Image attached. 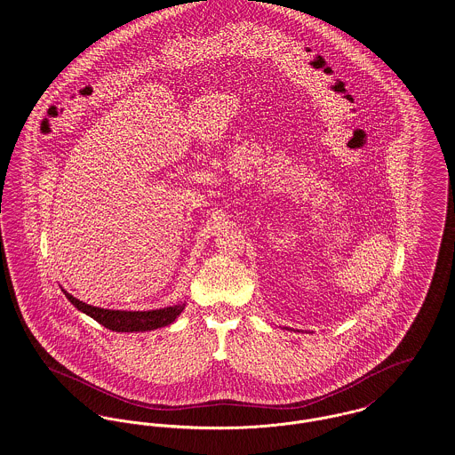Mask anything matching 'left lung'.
<instances>
[{
    "label": "left lung",
    "mask_w": 455,
    "mask_h": 455,
    "mask_svg": "<svg viewBox=\"0 0 455 455\" xmlns=\"http://www.w3.org/2000/svg\"><path fill=\"white\" fill-rule=\"evenodd\" d=\"M284 330H288V328H284ZM293 331H295V330H293Z\"/></svg>",
    "instance_id": "8db88e82"
}]
</instances>
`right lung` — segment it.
I'll use <instances>...</instances> for the list:
<instances>
[{"mask_svg": "<svg viewBox=\"0 0 455 455\" xmlns=\"http://www.w3.org/2000/svg\"><path fill=\"white\" fill-rule=\"evenodd\" d=\"M68 302L77 310L98 321L101 326L117 331V333H134V331H152L164 326H169L176 321V317L184 310L186 303L156 308V310H110L101 307H92L90 303L81 302L65 290H61Z\"/></svg>", "mask_w": 455, "mask_h": 455, "instance_id": "right-lung-1", "label": "right lung"}]
</instances>
